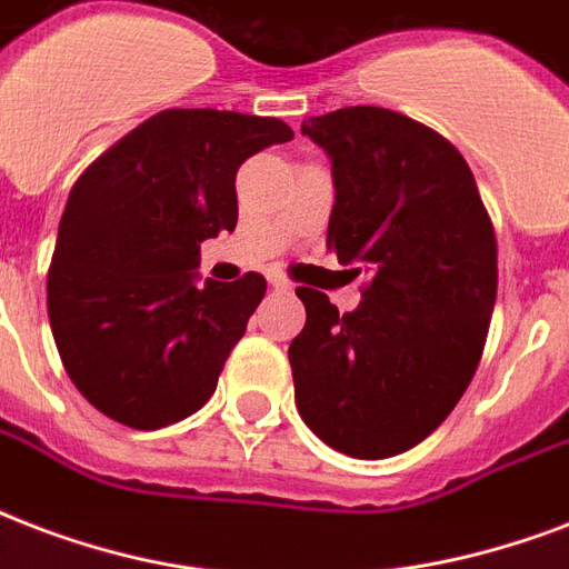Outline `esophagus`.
<instances>
[{"label":"esophagus","instance_id":"1","mask_svg":"<svg viewBox=\"0 0 569 569\" xmlns=\"http://www.w3.org/2000/svg\"><path fill=\"white\" fill-rule=\"evenodd\" d=\"M267 281H270V284H272V288H276V290H290V288H293V284H290L288 276H284V272H279V270H270V272H267Z\"/></svg>","mask_w":569,"mask_h":569}]
</instances>
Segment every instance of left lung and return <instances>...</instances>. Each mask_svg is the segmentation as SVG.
<instances>
[{
	"instance_id": "obj_1",
	"label": "left lung",
	"mask_w": 569,
	"mask_h": 569,
	"mask_svg": "<svg viewBox=\"0 0 569 569\" xmlns=\"http://www.w3.org/2000/svg\"><path fill=\"white\" fill-rule=\"evenodd\" d=\"M332 162L326 246L368 272L347 315L299 288L288 359L302 421L329 448L382 460L433 433L481 362L499 267L472 169L448 139L380 106L302 121Z\"/></svg>"
}]
</instances>
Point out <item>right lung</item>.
<instances>
[{
	"label": "right lung",
	"instance_id": "right-lung-1",
	"mask_svg": "<svg viewBox=\"0 0 569 569\" xmlns=\"http://www.w3.org/2000/svg\"><path fill=\"white\" fill-rule=\"evenodd\" d=\"M290 139L279 118L169 109L79 174L47 311L64 371L103 416L157 430L210 400L267 281L198 284L201 243L237 228V169Z\"/></svg>",
	"mask_w": 569,
	"mask_h": 569
}]
</instances>
